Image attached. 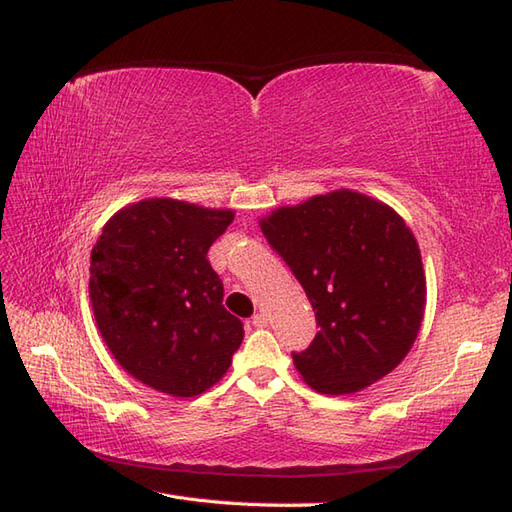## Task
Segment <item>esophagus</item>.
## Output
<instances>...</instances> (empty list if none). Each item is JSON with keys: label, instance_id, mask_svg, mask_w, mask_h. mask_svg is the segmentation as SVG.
<instances>
[{"label": "esophagus", "instance_id": "34e87169", "mask_svg": "<svg viewBox=\"0 0 512 512\" xmlns=\"http://www.w3.org/2000/svg\"><path fill=\"white\" fill-rule=\"evenodd\" d=\"M253 325H255V328H266V325H268V314L257 312L255 317H253Z\"/></svg>", "mask_w": 512, "mask_h": 512}]
</instances>
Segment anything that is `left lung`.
<instances>
[{
  "label": "left lung",
  "mask_w": 512,
  "mask_h": 512,
  "mask_svg": "<svg viewBox=\"0 0 512 512\" xmlns=\"http://www.w3.org/2000/svg\"><path fill=\"white\" fill-rule=\"evenodd\" d=\"M262 233L306 290L317 336L292 352L323 394H352L389 374L416 341L427 284L402 217L354 191L317 195L264 217Z\"/></svg>",
  "instance_id": "left-lung-1"
}]
</instances>
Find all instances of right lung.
I'll return each instance as SVG.
<instances>
[{
	"label": "right lung",
	"mask_w": 512,
	"mask_h": 512,
	"mask_svg": "<svg viewBox=\"0 0 512 512\" xmlns=\"http://www.w3.org/2000/svg\"><path fill=\"white\" fill-rule=\"evenodd\" d=\"M233 222L178 200L118 211L92 248L90 299L103 341L140 383L191 398L213 387L244 339L206 253Z\"/></svg>",
	"instance_id": "right-lung-1"
}]
</instances>
